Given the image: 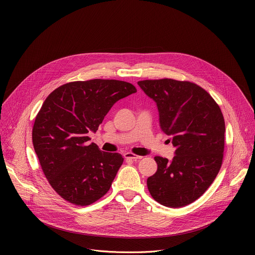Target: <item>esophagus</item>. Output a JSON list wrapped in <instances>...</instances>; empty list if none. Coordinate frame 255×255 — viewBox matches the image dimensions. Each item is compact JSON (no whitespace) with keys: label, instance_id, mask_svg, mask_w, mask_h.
<instances>
[{"label":"esophagus","instance_id":"obj_1","mask_svg":"<svg viewBox=\"0 0 255 255\" xmlns=\"http://www.w3.org/2000/svg\"><path fill=\"white\" fill-rule=\"evenodd\" d=\"M125 158H129V159H133V160H136V159H141L143 156H140V155H136L134 153H131V152H126L124 154Z\"/></svg>","mask_w":255,"mask_h":255}]
</instances>
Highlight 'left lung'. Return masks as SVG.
Returning <instances> with one entry per match:
<instances>
[{
	"label": "left lung",
	"mask_w": 255,
	"mask_h": 255,
	"mask_svg": "<svg viewBox=\"0 0 255 255\" xmlns=\"http://www.w3.org/2000/svg\"><path fill=\"white\" fill-rule=\"evenodd\" d=\"M157 105L160 129L175 147L171 161L155 156L156 172L147 178L151 197L169 208L199 199L219 172L225 121L220 107L200 86L171 79L138 82Z\"/></svg>",
	"instance_id": "1"
}]
</instances>
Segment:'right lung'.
<instances>
[{
  "instance_id": "right-lung-1",
  "label": "right lung",
  "mask_w": 255,
  "mask_h": 255,
  "mask_svg": "<svg viewBox=\"0 0 255 255\" xmlns=\"http://www.w3.org/2000/svg\"><path fill=\"white\" fill-rule=\"evenodd\" d=\"M136 88L117 80L71 82L44 101L32 129V141L52 189L65 201L88 206L110 190L123 163L119 153L89 144L113 105Z\"/></svg>"
}]
</instances>
